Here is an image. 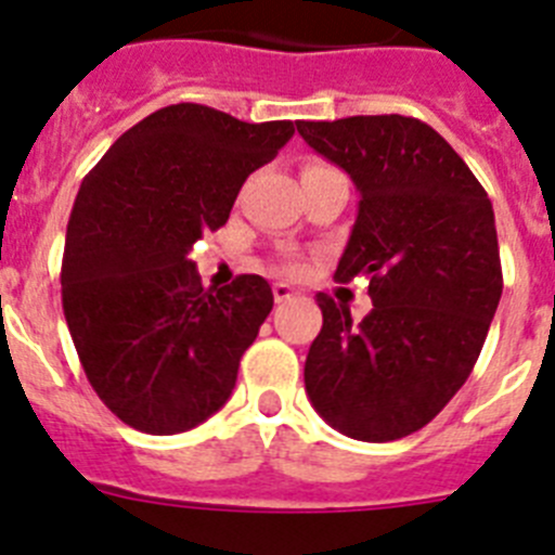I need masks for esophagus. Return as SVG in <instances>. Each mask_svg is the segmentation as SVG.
Returning a JSON list of instances; mask_svg holds the SVG:
<instances>
[{
    "mask_svg": "<svg viewBox=\"0 0 555 555\" xmlns=\"http://www.w3.org/2000/svg\"><path fill=\"white\" fill-rule=\"evenodd\" d=\"M272 294H274V302H288L292 297H297V292H294L288 283H274Z\"/></svg>",
    "mask_w": 555,
    "mask_h": 555,
    "instance_id": "esophagus-1",
    "label": "esophagus"
}]
</instances>
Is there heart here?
Returning <instances> with one entry per match:
<instances>
[{"label": "heart", "instance_id": "heart-1", "mask_svg": "<svg viewBox=\"0 0 555 555\" xmlns=\"http://www.w3.org/2000/svg\"><path fill=\"white\" fill-rule=\"evenodd\" d=\"M313 166H325V164H308L306 169H313ZM306 169H302V171H306Z\"/></svg>", "mask_w": 555, "mask_h": 555}]
</instances>
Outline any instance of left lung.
Wrapping results in <instances>:
<instances>
[{
	"label": "left lung",
	"mask_w": 555,
	"mask_h": 555,
	"mask_svg": "<svg viewBox=\"0 0 555 555\" xmlns=\"http://www.w3.org/2000/svg\"><path fill=\"white\" fill-rule=\"evenodd\" d=\"M356 183L358 217L336 281H370L372 311L317 294L306 358L311 405L338 434L391 442L425 428L464 386L503 294L494 210L469 166L411 116L300 121Z\"/></svg>",
	"instance_id": "1"
}]
</instances>
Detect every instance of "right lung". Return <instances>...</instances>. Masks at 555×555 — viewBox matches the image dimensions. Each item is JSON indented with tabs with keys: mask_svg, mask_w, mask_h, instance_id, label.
I'll return each mask as SVG.
<instances>
[{
	"mask_svg": "<svg viewBox=\"0 0 555 555\" xmlns=\"http://www.w3.org/2000/svg\"><path fill=\"white\" fill-rule=\"evenodd\" d=\"M292 135V121L249 125L180 102L130 127L82 180L63 313L88 384L130 428L183 434L233 395L272 288L261 274L203 288L189 249L228 222L244 180Z\"/></svg>",
	"mask_w": 555,
	"mask_h": 555,
	"instance_id": "right-lung-1",
	"label": "right lung"
}]
</instances>
